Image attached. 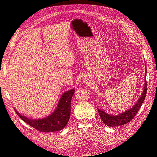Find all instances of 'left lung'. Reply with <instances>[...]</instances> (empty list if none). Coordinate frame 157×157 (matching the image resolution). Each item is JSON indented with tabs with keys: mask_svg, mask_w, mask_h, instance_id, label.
Instances as JSON below:
<instances>
[{
	"mask_svg": "<svg viewBox=\"0 0 157 157\" xmlns=\"http://www.w3.org/2000/svg\"><path fill=\"white\" fill-rule=\"evenodd\" d=\"M145 68V71H146ZM147 71L145 72V76H146ZM147 81L146 78H145V85L144 88V92L141 95V97L137 100V101L135 105H133L130 109H128V111L121 113V114L118 115H111L109 114L104 112L102 110L98 109V111L99 113V115L100 116L101 119L103 122L104 124L108 126H113L115 127L118 126H122L125 124H127L128 122H129L130 121H132L134 117L136 116L137 112L139 111L143 103L144 99L146 96L147 94Z\"/></svg>",
	"mask_w": 157,
	"mask_h": 157,
	"instance_id": "8db88e82",
	"label": "left lung"
}]
</instances>
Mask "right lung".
Instances as JSON below:
<instances>
[{"mask_svg":"<svg viewBox=\"0 0 157 157\" xmlns=\"http://www.w3.org/2000/svg\"><path fill=\"white\" fill-rule=\"evenodd\" d=\"M75 89L65 92L61 96L55 111L50 115L41 119H31L21 115L16 109L20 118L35 129L42 132H52L61 130L67 125L71 114V101Z\"/></svg>","mask_w":157,"mask_h":157,"instance_id":"obj_1","label":"right lung"}]
</instances>
